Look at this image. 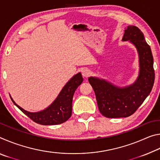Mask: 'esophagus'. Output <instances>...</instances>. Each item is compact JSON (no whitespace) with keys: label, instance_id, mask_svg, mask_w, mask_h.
Instances as JSON below:
<instances>
[{"label":"esophagus","instance_id":"obj_1","mask_svg":"<svg viewBox=\"0 0 160 160\" xmlns=\"http://www.w3.org/2000/svg\"><path fill=\"white\" fill-rule=\"evenodd\" d=\"M91 74V71L88 68H84L82 70V75L84 78H88Z\"/></svg>","mask_w":160,"mask_h":160}]
</instances>
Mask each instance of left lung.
I'll use <instances>...</instances> for the list:
<instances>
[{
    "label": "left lung",
    "mask_w": 160,
    "mask_h": 160,
    "mask_svg": "<svg viewBox=\"0 0 160 160\" xmlns=\"http://www.w3.org/2000/svg\"><path fill=\"white\" fill-rule=\"evenodd\" d=\"M122 40L132 43L138 53L140 70L136 81L129 86L119 88L105 80L88 78L99 112L107 118H126L134 113L150 93L155 81L153 56L140 29L128 26Z\"/></svg>",
    "instance_id": "8db88e82"
}]
</instances>
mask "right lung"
<instances>
[{
	"mask_svg": "<svg viewBox=\"0 0 160 160\" xmlns=\"http://www.w3.org/2000/svg\"><path fill=\"white\" fill-rule=\"evenodd\" d=\"M83 78L80 72L75 75L62 89L56 99L47 109L39 112H29L23 109L16 104L11 98L12 102L29 118L41 125H58L63 123L72 115V102L75 91L82 82Z\"/></svg>",
	"mask_w": 160,
	"mask_h": 160,
	"instance_id": "obj_1",
	"label": "right lung"
}]
</instances>
